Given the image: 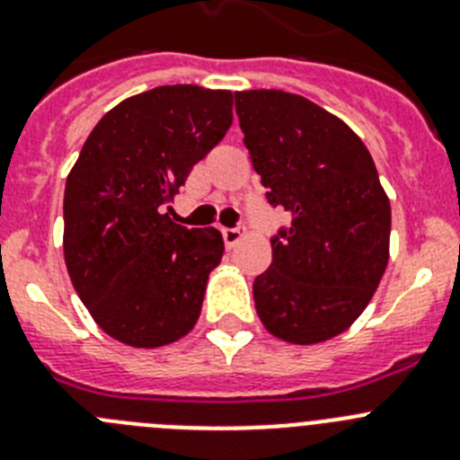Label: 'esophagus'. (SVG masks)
I'll return each mask as SVG.
<instances>
[{"instance_id": "obj_1", "label": "esophagus", "mask_w": 460, "mask_h": 460, "mask_svg": "<svg viewBox=\"0 0 460 460\" xmlns=\"http://www.w3.org/2000/svg\"><path fill=\"white\" fill-rule=\"evenodd\" d=\"M223 242H226L227 249H233V246H237L239 239H242L243 234V227H223Z\"/></svg>"}]
</instances>
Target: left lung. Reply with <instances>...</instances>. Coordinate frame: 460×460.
<instances>
[{"label":"left lung","instance_id":"8db88e82","mask_svg":"<svg viewBox=\"0 0 460 460\" xmlns=\"http://www.w3.org/2000/svg\"><path fill=\"white\" fill-rule=\"evenodd\" d=\"M234 101L267 200L292 217L253 283L255 311L288 343L334 339L387 270L392 207L376 164L350 126L299 93L251 89Z\"/></svg>","mask_w":460,"mask_h":460}]
</instances>
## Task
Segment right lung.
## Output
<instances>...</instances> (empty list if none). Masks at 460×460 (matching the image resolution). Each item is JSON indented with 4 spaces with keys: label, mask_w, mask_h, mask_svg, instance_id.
Listing matches in <instances>:
<instances>
[{
    "label": "right lung",
    "mask_w": 460,
    "mask_h": 460,
    "mask_svg": "<svg viewBox=\"0 0 460 460\" xmlns=\"http://www.w3.org/2000/svg\"><path fill=\"white\" fill-rule=\"evenodd\" d=\"M233 103V92L198 84L136 93L101 117L68 172V276L93 323L119 343L161 348L200 318L223 237L217 227L174 223L170 202L223 140Z\"/></svg>",
    "instance_id": "add662e5"
}]
</instances>
